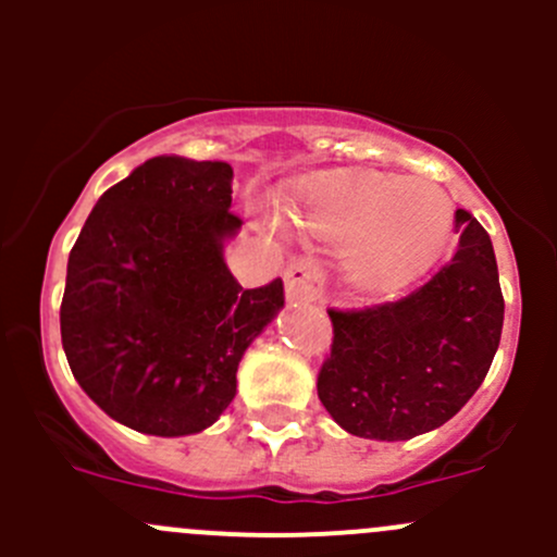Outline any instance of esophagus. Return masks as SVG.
Segmentation results:
<instances>
[{
	"instance_id": "34e87169",
	"label": "esophagus",
	"mask_w": 557,
	"mask_h": 557,
	"mask_svg": "<svg viewBox=\"0 0 557 557\" xmlns=\"http://www.w3.org/2000/svg\"><path fill=\"white\" fill-rule=\"evenodd\" d=\"M323 269L310 256H299L285 269V290L294 301H320L323 299Z\"/></svg>"
}]
</instances>
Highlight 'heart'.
Returning <instances> with one entry per match:
<instances>
[{"label":"heart","mask_w":557,"mask_h":557,"mask_svg":"<svg viewBox=\"0 0 557 557\" xmlns=\"http://www.w3.org/2000/svg\"><path fill=\"white\" fill-rule=\"evenodd\" d=\"M296 221L323 243L345 247V269L363 288H393L431 267L453 234L445 188L396 174L320 180Z\"/></svg>","instance_id":"1"}]
</instances>
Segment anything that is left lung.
I'll use <instances>...</instances> for the list:
<instances>
[{
  "label": "left lung",
  "instance_id": "8db88e82",
  "mask_svg": "<svg viewBox=\"0 0 557 557\" xmlns=\"http://www.w3.org/2000/svg\"><path fill=\"white\" fill-rule=\"evenodd\" d=\"M455 232V256L412 294L329 310L334 342L318 396L347 434L412 440L447 423L485 380L504 325L496 252L466 210Z\"/></svg>",
  "mask_w": 557,
  "mask_h": 557
}]
</instances>
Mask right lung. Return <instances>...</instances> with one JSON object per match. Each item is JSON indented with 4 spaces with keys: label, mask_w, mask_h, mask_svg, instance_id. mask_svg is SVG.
I'll list each match as a JSON object with an SVG mask.
<instances>
[{
    "label": "right lung",
    "mask_w": 557,
    "mask_h": 557,
    "mask_svg": "<svg viewBox=\"0 0 557 557\" xmlns=\"http://www.w3.org/2000/svg\"><path fill=\"white\" fill-rule=\"evenodd\" d=\"M226 161L156 156L99 196L66 263L61 345L112 420L199 434L237 393L250 342L285 305L283 280L243 288L223 261L237 237Z\"/></svg>",
    "instance_id": "right-lung-1"
}]
</instances>
